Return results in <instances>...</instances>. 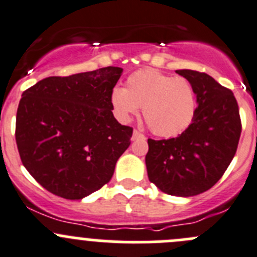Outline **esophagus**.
Listing matches in <instances>:
<instances>
[{
    "instance_id": "1",
    "label": "esophagus",
    "mask_w": 257,
    "mask_h": 257,
    "mask_svg": "<svg viewBox=\"0 0 257 257\" xmlns=\"http://www.w3.org/2000/svg\"><path fill=\"white\" fill-rule=\"evenodd\" d=\"M137 140H145V136H143L141 132L138 131H133V136H132V141H137Z\"/></svg>"
}]
</instances>
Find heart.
I'll list each match as a JSON object with an SVG mask.
<instances>
[{"label":"heart","instance_id":"b5f03b06","mask_svg":"<svg viewBox=\"0 0 257 257\" xmlns=\"http://www.w3.org/2000/svg\"><path fill=\"white\" fill-rule=\"evenodd\" d=\"M110 102L114 114L124 123L142 107L146 123L160 137H176L185 132L196 112V95L190 81L151 68L132 73L125 88L112 90Z\"/></svg>","mask_w":257,"mask_h":257}]
</instances>
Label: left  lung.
<instances>
[{"label":"left lung","mask_w":257,"mask_h":257,"mask_svg":"<svg viewBox=\"0 0 257 257\" xmlns=\"http://www.w3.org/2000/svg\"><path fill=\"white\" fill-rule=\"evenodd\" d=\"M176 73L190 81L196 112L185 132L170 140H148V179L169 195L194 196L222 177L238 146L241 119L231 90L209 74L191 69Z\"/></svg>","instance_id":"8db88e82"}]
</instances>
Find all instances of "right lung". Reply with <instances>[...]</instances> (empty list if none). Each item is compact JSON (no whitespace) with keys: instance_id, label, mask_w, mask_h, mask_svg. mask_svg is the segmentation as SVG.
I'll list each match as a JSON object with an SVG mask.
<instances>
[{"instance_id":"add662e5","label":"right lung","mask_w":257,"mask_h":257,"mask_svg":"<svg viewBox=\"0 0 257 257\" xmlns=\"http://www.w3.org/2000/svg\"><path fill=\"white\" fill-rule=\"evenodd\" d=\"M123 73L105 67L48 77L24 91L16 145L29 174L54 195L80 200L110 181L133 129L114 117L112 88Z\"/></svg>"}]
</instances>
